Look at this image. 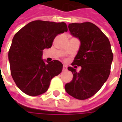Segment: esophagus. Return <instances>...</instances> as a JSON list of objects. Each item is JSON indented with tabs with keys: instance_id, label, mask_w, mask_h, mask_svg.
Masks as SVG:
<instances>
[{
	"instance_id": "obj_1",
	"label": "esophagus",
	"mask_w": 122,
	"mask_h": 122,
	"mask_svg": "<svg viewBox=\"0 0 122 122\" xmlns=\"http://www.w3.org/2000/svg\"><path fill=\"white\" fill-rule=\"evenodd\" d=\"M63 70L64 71H65L67 70V66H66V65H64L63 66Z\"/></svg>"
}]
</instances>
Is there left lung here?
Segmentation results:
<instances>
[{
    "mask_svg": "<svg viewBox=\"0 0 122 122\" xmlns=\"http://www.w3.org/2000/svg\"><path fill=\"white\" fill-rule=\"evenodd\" d=\"M72 36L80 42L79 50L68 70L73 74L71 82L65 86L66 93L77 99L95 95L107 80L113 60L110 41L97 26L90 22L70 23ZM81 66L80 72L76 68Z\"/></svg>",
    "mask_w": 122,
    "mask_h": 122,
    "instance_id": "1",
    "label": "left lung"
}]
</instances>
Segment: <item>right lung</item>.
Instances as JSON below:
<instances>
[{
    "instance_id": "add662e5",
    "label": "right lung",
    "mask_w": 122,
    "mask_h": 122,
    "mask_svg": "<svg viewBox=\"0 0 122 122\" xmlns=\"http://www.w3.org/2000/svg\"><path fill=\"white\" fill-rule=\"evenodd\" d=\"M67 30L65 23L36 20L14 35L8 52L10 71L15 84L25 94L45 93L51 80L62 71L59 61L42 59V51L51 47L57 35Z\"/></svg>"
}]
</instances>
